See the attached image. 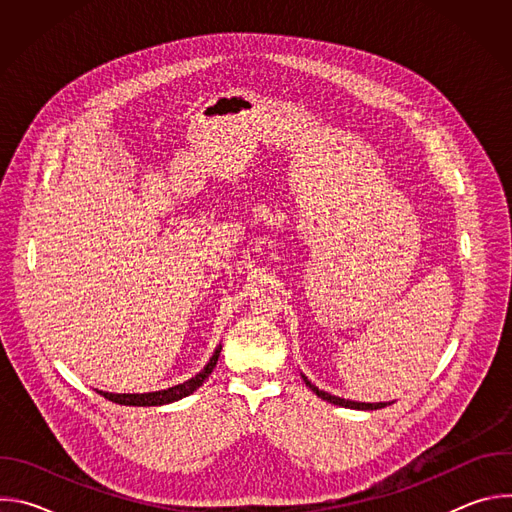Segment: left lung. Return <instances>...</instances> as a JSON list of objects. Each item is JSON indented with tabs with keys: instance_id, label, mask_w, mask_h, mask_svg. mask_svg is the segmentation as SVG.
Segmentation results:
<instances>
[{
	"instance_id": "obj_1",
	"label": "left lung",
	"mask_w": 512,
	"mask_h": 512,
	"mask_svg": "<svg viewBox=\"0 0 512 512\" xmlns=\"http://www.w3.org/2000/svg\"><path fill=\"white\" fill-rule=\"evenodd\" d=\"M304 377V375H302ZM304 381H306V385L320 397V399H324V401H328V403H334V405H340V407H348V409H362V411H373V409H383V407H387V405H391V403H358V401H348V399H340V397H336V395H330V393H326V391H322V389H318L316 385H312L310 381H308V377H304Z\"/></svg>"
}]
</instances>
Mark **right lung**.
Here are the masks:
<instances>
[{"instance_id": "add662e5", "label": "right lung", "mask_w": 512, "mask_h": 512, "mask_svg": "<svg viewBox=\"0 0 512 512\" xmlns=\"http://www.w3.org/2000/svg\"><path fill=\"white\" fill-rule=\"evenodd\" d=\"M221 348L223 346H216L214 354L210 356V360L206 362V367L194 375L192 379H188L186 383H180L176 387L164 389V391H154V393H105V391H97L99 395H103L105 399L119 403V405H135V407H154V405H168L174 403L182 397L192 395L198 387H202V383L208 379V375L212 373V369L216 367L218 356H221Z\"/></svg>"}]
</instances>
